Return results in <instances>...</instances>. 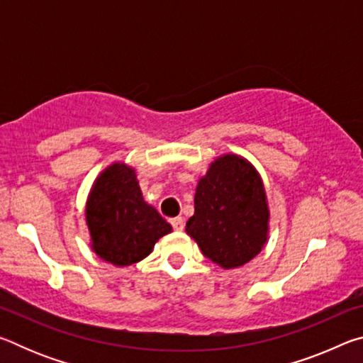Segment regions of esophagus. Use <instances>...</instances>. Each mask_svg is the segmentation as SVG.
<instances>
[{"label":"esophagus","instance_id":"34e87169","mask_svg":"<svg viewBox=\"0 0 363 363\" xmlns=\"http://www.w3.org/2000/svg\"><path fill=\"white\" fill-rule=\"evenodd\" d=\"M171 225H173L174 230L181 232V230L184 229V220H182V218H173V219H171Z\"/></svg>","mask_w":363,"mask_h":363}]
</instances>
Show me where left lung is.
Returning <instances> with one entry per match:
<instances>
[{"instance_id": "1", "label": "left lung", "mask_w": 363, "mask_h": 363, "mask_svg": "<svg viewBox=\"0 0 363 363\" xmlns=\"http://www.w3.org/2000/svg\"><path fill=\"white\" fill-rule=\"evenodd\" d=\"M195 213L186 232L223 269L250 262L269 238V203L257 169L237 153L211 162L195 189Z\"/></svg>"}]
</instances>
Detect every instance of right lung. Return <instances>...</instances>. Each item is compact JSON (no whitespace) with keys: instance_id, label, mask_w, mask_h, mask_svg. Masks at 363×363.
I'll return each instance as SVG.
<instances>
[{"instance_id":"1","label":"right lung","mask_w":363,"mask_h":363,"mask_svg":"<svg viewBox=\"0 0 363 363\" xmlns=\"http://www.w3.org/2000/svg\"><path fill=\"white\" fill-rule=\"evenodd\" d=\"M84 216L91 248L102 261L120 267L143 261L173 230L144 200L136 169L123 162L108 164L96 177Z\"/></svg>"}]
</instances>
